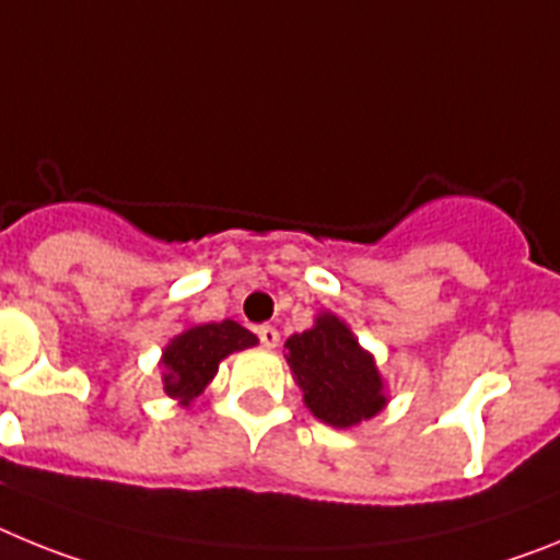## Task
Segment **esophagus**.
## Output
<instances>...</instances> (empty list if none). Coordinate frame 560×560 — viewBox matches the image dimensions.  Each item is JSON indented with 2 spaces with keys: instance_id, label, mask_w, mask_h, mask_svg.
I'll list each match as a JSON object with an SVG mask.
<instances>
[{
  "instance_id": "1",
  "label": "esophagus",
  "mask_w": 560,
  "mask_h": 560,
  "mask_svg": "<svg viewBox=\"0 0 560 560\" xmlns=\"http://www.w3.org/2000/svg\"><path fill=\"white\" fill-rule=\"evenodd\" d=\"M256 335H259L261 347H267V349H276V347H279V329L270 327V324H265V327L256 329Z\"/></svg>"
}]
</instances>
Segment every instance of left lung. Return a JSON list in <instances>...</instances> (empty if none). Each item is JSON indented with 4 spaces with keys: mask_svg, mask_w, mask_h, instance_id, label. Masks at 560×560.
<instances>
[{
    "mask_svg": "<svg viewBox=\"0 0 560 560\" xmlns=\"http://www.w3.org/2000/svg\"><path fill=\"white\" fill-rule=\"evenodd\" d=\"M287 363L304 388L307 408L327 425L349 428L386 406L372 354L335 315H318L313 329L287 340Z\"/></svg>",
    "mask_w": 560,
    "mask_h": 560,
    "instance_id": "8db88e82",
    "label": "left lung"
}]
</instances>
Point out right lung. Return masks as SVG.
<instances>
[{"instance_id": "add662e5", "label": "right lung", "mask_w": 560, "mask_h": 560, "mask_svg": "<svg viewBox=\"0 0 560 560\" xmlns=\"http://www.w3.org/2000/svg\"><path fill=\"white\" fill-rule=\"evenodd\" d=\"M253 343H256V335L240 327L236 320L199 324V327L186 329L163 352L165 395L188 406L213 381L222 358Z\"/></svg>"}]
</instances>
